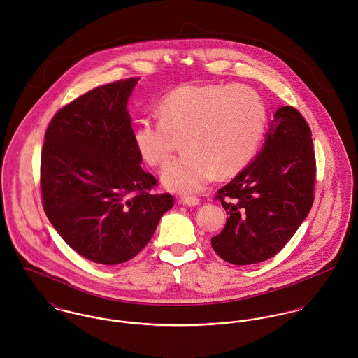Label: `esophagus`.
I'll return each instance as SVG.
<instances>
[{"label":"esophagus","instance_id":"1","mask_svg":"<svg viewBox=\"0 0 358 358\" xmlns=\"http://www.w3.org/2000/svg\"><path fill=\"white\" fill-rule=\"evenodd\" d=\"M180 203L183 205H189V206H196V205L200 204V200L197 197L187 196V197H182Z\"/></svg>","mask_w":358,"mask_h":358}]
</instances>
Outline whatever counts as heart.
I'll return each instance as SVG.
<instances>
[{"instance_id":"obj_1","label":"heart","mask_w":358,"mask_h":358,"mask_svg":"<svg viewBox=\"0 0 358 358\" xmlns=\"http://www.w3.org/2000/svg\"><path fill=\"white\" fill-rule=\"evenodd\" d=\"M158 118L143 117L134 128L139 155L152 166L168 161L175 136L183 153L161 172L165 187L185 193L204 190L216 176H233L255 157L266 128V107L251 87L186 84L158 104Z\"/></svg>"}]
</instances>
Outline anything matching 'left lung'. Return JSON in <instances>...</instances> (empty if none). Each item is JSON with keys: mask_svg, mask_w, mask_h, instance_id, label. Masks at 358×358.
Returning <instances> with one entry per match:
<instances>
[{"mask_svg": "<svg viewBox=\"0 0 358 358\" xmlns=\"http://www.w3.org/2000/svg\"><path fill=\"white\" fill-rule=\"evenodd\" d=\"M311 131L292 106L280 107L262 152L215 197L229 215L210 244L223 260L244 266L277 255L314 201Z\"/></svg>", "mask_w": 358, "mask_h": 358, "instance_id": "left-lung-1", "label": "left lung"}]
</instances>
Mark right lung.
<instances>
[{"label":"right lung","instance_id":"obj_1","mask_svg":"<svg viewBox=\"0 0 358 358\" xmlns=\"http://www.w3.org/2000/svg\"><path fill=\"white\" fill-rule=\"evenodd\" d=\"M139 78L94 88L51 120L41 153L44 210L60 237L95 263L118 264L152 240L173 206L142 169L127 111Z\"/></svg>","mask_w":358,"mask_h":358}]
</instances>
